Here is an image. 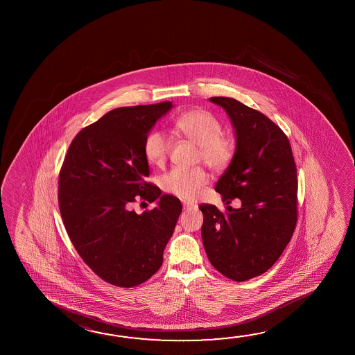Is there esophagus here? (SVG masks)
<instances>
[{"mask_svg": "<svg viewBox=\"0 0 355 355\" xmlns=\"http://www.w3.org/2000/svg\"><path fill=\"white\" fill-rule=\"evenodd\" d=\"M182 205H183V209H194V208H197V205L196 204L189 203V202H186V200H183L182 202Z\"/></svg>", "mask_w": 355, "mask_h": 355, "instance_id": "1", "label": "esophagus"}]
</instances>
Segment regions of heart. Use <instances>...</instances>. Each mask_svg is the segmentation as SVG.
I'll return each mask as SVG.
<instances>
[{
	"mask_svg": "<svg viewBox=\"0 0 355 355\" xmlns=\"http://www.w3.org/2000/svg\"><path fill=\"white\" fill-rule=\"evenodd\" d=\"M175 131L184 139L198 145V162H203L213 172L227 169L235 157L236 146L223 132L220 121L203 109L183 112L175 122ZM144 157L148 164L162 167L168 158L171 142L166 135L151 131L142 146ZM208 183V175L200 167L192 169L173 168L162 175L161 187L172 196L192 200L200 188Z\"/></svg>",
	"mask_w": 355,
	"mask_h": 355,
	"instance_id": "1",
	"label": "heart"
}]
</instances>
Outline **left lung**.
I'll list each match as a JSON object with an SVG mask.
<instances>
[{
    "label": "left lung",
    "mask_w": 355,
    "mask_h": 355,
    "mask_svg": "<svg viewBox=\"0 0 355 355\" xmlns=\"http://www.w3.org/2000/svg\"><path fill=\"white\" fill-rule=\"evenodd\" d=\"M232 120L236 153L215 191L227 204L220 211L200 204L202 239L210 263L233 281L266 272L290 243L297 224V169L285 132L260 111L225 96H213ZM232 210L230 211V209Z\"/></svg>",
    "instance_id": "8db88e82"
}]
</instances>
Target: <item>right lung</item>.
Returning a JSON list of instances; mask_svg holds the SVG:
<instances>
[{"label":"right lung","instance_id":"add662e5","mask_svg":"<svg viewBox=\"0 0 355 355\" xmlns=\"http://www.w3.org/2000/svg\"><path fill=\"white\" fill-rule=\"evenodd\" d=\"M159 104L117 107L79 131L59 172L58 203L65 230L78 254L111 285L135 287L151 279L182 211L178 198L147 182L142 146L159 117ZM158 207L137 215V200Z\"/></svg>","mask_w":355,"mask_h":355}]
</instances>
